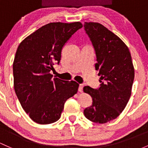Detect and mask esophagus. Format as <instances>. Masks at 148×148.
Wrapping results in <instances>:
<instances>
[{
    "instance_id": "1",
    "label": "esophagus",
    "mask_w": 148,
    "mask_h": 148,
    "mask_svg": "<svg viewBox=\"0 0 148 148\" xmlns=\"http://www.w3.org/2000/svg\"><path fill=\"white\" fill-rule=\"evenodd\" d=\"M83 87H84V85H82V84H80V85H79L78 91L80 92H82V89H83Z\"/></svg>"
}]
</instances>
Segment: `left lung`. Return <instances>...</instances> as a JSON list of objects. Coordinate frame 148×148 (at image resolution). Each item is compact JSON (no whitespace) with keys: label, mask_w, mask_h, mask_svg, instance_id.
Segmentation results:
<instances>
[{"label":"left lung","mask_w":148,"mask_h":148,"mask_svg":"<svg viewBox=\"0 0 148 148\" xmlns=\"http://www.w3.org/2000/svg\"><path fill=\"white\" fill-rule=\"evenodd\" d=\"M85 30L95 51V69L100 76L99 88L84 87L92 98V104L84 110L91 121L105 123L116 119L131 97L134 67L131 53L125 43L97 23H86Z\"/></svg>","instance_id":"8db88e82"}]
</instances>
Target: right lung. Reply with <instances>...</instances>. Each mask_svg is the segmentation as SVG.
<instances>
[{
	"label": "right lung",
	"instance_id": "right-lung-1",
	"mask_svg": "<svg viewBox=\"0 0 148 148\" xmlns=\"http://www.w3.org/2000/svg\"><path fill=\"white\" fill-rule=\"evenodd\" d=\"M82 23H51L20 44L13 62L14 88L22 107L39 124L60 119L64 104L77 93L79 84L55 77L50 71L61 60L63 46Z\"/></svg>",
	"mask_w": 148,
	"mask_h": 148
}]
</instances>
